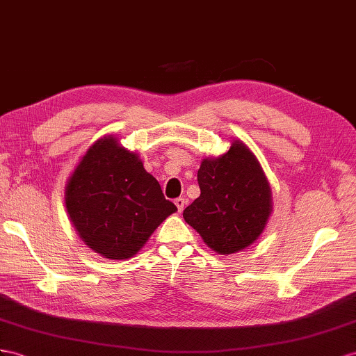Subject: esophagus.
I'll return each instance as SVG.
<instances>
[{
	"instance_id": "34e87169",
	"label": "esophagus",
	"mask_w": 356,
	"mask_h": 356,
	"mask_svg": "<svg viewBox=\"0 0 356 356\" xmlns=\"http://www.w3.org/2000/svg\"><path fill=\"white\" fill-rule=\"evenodd\" d=\"M175 204L177 206V211L181 212V211H184V209H185V206H186V198H184V197L176 198V200H175Z\"/></svg>"
}]
</instances>
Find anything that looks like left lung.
Listing matches in <instances>:
<instances>
[{
  "label": "left lung",
  "mask_w": 356,
  "mask_h": 356,
  "mask_svg": "<svg viewBox=\"0 0 356 356\" xmlns=\"http://www.w3.org/2000/svg\"><path fill=\"white\" fill-rule=\"evenodd\" d=\"M197 180L200 197L184 218L207 247L224 256L256 242L272 212V193L247 145L234 140L221 156L203 159Z\"/></svg>",
  "instance_id": "obj_1"
}]
</instances>
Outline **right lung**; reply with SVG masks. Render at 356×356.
<instances>
[{"mask_svg":"<svg viewBox=\"0 0 356 356\" xmlns=\"http://www.w3.org/2000/svg\"><path fill=\"white\" fill-rule=\"evenodd\" d=\"M66 209L79 238L105 259L134 257L177 207L140 156L113 135L90 145L66 185Z\"/></svg>","mask_w":356,"mask_h":356,"instance_id":"right-lung-1","label":"right lung"}]
</instances>
